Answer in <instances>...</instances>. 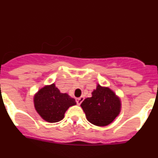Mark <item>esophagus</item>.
I'll use <instances>...</instances> for the list:
<instances>
[{
	"label": "esophagus",
	"mask_w": 158,
	"mask_h": 158,
	"mask_svg": "<svg viewBox=\"0 0 158 158\" xmlns=\"http://www.w3.org/2000/svg\"><path fill=\"white\" fill-rule=\"evenodd\" d=\"M84 100H85V97H84V96H81L79 98H77V104L78 105H80Z\"/></svg>",
	"instance_id": "obj_1"
}]
</instances>
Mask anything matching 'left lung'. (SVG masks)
I'll return each instance as SVG.
<instances>
[{
  "instance_id": "8db88e82",
  "label": "left lung",
  "mask_w": 158,
  "mask_h": 158,
  "mask_svg": "<svg viewBox=\"0 0 158 158\" xmlns=\"http://www.w3.org/2000/svg\"><path fill=\"white\" fill-rule=\"evenodd\" d=\"M86 118L93 125L105 127L115 120L121 111L120 98L108 87L97 85L92 93L81 104Z\"/></svg>"
}]
</instances>
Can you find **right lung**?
I'll return each instance as SVG.
<instances>
[{"label":"right lung","instance_id":"add662e5","mask_svg":"<svg viewBox=\"0 0 158 158\" xmlns=\"http://www.w3.org/2000/svg\"><path fill=\"white\" fill-rule=\"evenodd\" d=\"M34 105L38 114L49 123L59 122L69 107L76 105L75 99L62 93L52 84L40 89L34 96Z\"/></svg>","mask_w":158,"mask_h":158}]
</instances>
